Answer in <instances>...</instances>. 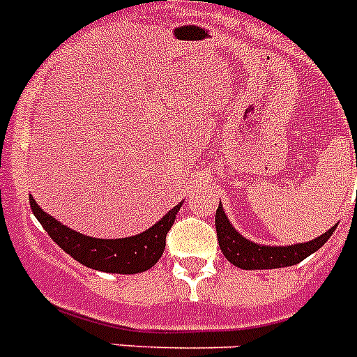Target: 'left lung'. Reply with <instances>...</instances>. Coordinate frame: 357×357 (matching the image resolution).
<instances>
[{
	"label": "left lung",
	"instance_id": "left-lung-1",
	"mask_svg": "<svg viewBox=\"0 0 357 357\" xmlns=\"http://www.w3.org/2000/svg\"><path fill=\"white\" fill-rule=\"evenodd\" d=\"M216 236L220 248L223 255L234 266L243 268V270H268V268H284L293 266V264L304 261L307 255L317 252L318 248L326 245L327 239L333 236L336 225L329 229L326 234L313 239L309 243H298L291 247H264V245H255L243 238L239 232L229 223L223 207L218 206L216 209Z\"/></svg>",
	"mask_w": 357,
	"mask_h": 357
}]
</instances>
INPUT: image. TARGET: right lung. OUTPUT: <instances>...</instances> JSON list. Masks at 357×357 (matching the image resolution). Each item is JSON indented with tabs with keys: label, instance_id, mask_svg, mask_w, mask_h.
<instances>
[{
	"label": "right lung",
	"instance_id": "right-lung-1",
	"mask_svg": "<svg viewBox=\"0 0 357 357\" xmlns=\"http://www.w3.org/2000/svg\"><path fill=\"white\" fill-rule=\"evenodd\" d=\"M31 213L36 214L43 229L48 232L50 238L64 252H68L73 259L93 270L107 273H139L146 272L162 255L166 247V234L172 229L175 216L182 204L173 207L166 216L155 225L132 238L121 239H98L75 232L69 227L56 222L55 218L44 213L36 200L30 197Z\"/></svg>",
	"mask_w": 357,
	"mask_h": 357
}]
</instances>
